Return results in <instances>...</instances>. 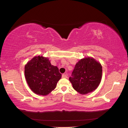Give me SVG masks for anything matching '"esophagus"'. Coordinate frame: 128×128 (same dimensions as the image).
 <instances>
[{
    "instance_id": "34e87169",
    "label": "esophagus",
    "mask_w": 128,
    "mask_h": 128,
    "mask_svg": "<svg viewBox=\"0 0 128 128\" xmlns=\"http://www.w3.org/2000/svg\"><path fill=\"white\" fill-rule=\"evenodd\" d=\"M62 78H66L67 76L66 74H63L62 75Z\"/></svg>"
}]
</instances>
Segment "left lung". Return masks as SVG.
Here are the masks:
<instances>
[{
	"label": "left lung",
	"mask_w": 128,
	"mask_h": 128,
	"mask_svg": "<svg viewBox=\"0 0 128 128\" xmlns=\"http://www.w3.org/2000/svg\"><path fill=\"white\" fill-rule=\"evenodd\" d=\"M102 76V67L100 62L88 57L77 62L69 81L76 91L81 94H86L98 88Z\"/></svg>",
	"instance_id": "left-lung-1"
}]
</instances>
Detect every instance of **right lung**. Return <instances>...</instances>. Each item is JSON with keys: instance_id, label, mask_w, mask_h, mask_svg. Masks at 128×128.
I'll list each match as a JSON object with an SVG mask.
<instances>
[{"instance_id": "right-lung-1", "label": "right lung", "mask_w": 128, "mask_h": 128, "mask_svg": "<svg viewBox=\"0 0 128 128\" xmlns=\"http://www.w3.org/2000/svg\"><path fill=\"white\" fill-rule=\"evenodd\" d=\"M25 76L34 93L46 95L55 89L62 74L57 66L51 64L48 58L38 56L25 65Z\"/></svg>"}]
</instances>
